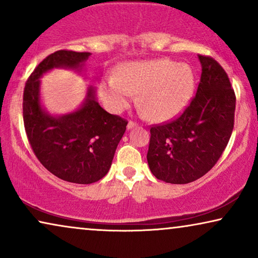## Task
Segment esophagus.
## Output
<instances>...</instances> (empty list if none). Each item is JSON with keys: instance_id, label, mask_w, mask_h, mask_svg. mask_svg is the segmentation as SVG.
<instances>
[{"instance_id": "1", "label": "esophagus", "mask_w": 258, "mask_h": 258, "mask_svg": "<svg viewBox=\"0 0 258 258\" xmlns=\"http://www.w3.org/2000/svg\"><path fill=\"white\" fill-rule=\"evenodd\" d=\"M135 126H137V123L133 122V121H129V122H128V125H126V128H128V129H133V128H135Z\"/></svg>"}]
</instances>
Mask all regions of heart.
Returning <instances> with one entry per match:
<instances>
[{
    "mask_svg": "<svg viewBox=\"0 0 258 258\" xmlns=\"http://www.w3.org/2000/svg\"><path fill=\"white\" fill-rule=\"evenodd\" d=\"M195 90V76L188 64L169 58L129 63L121 77L112 75L100 86L102 100L112 111H121L140 95L147 117L163 122L184 110Z\"/></svg>",
    "mask_w": 258,
    "mask_h": 258,
    "instance_id": "heart-1",
    "label": "heart"
}]
</instances>
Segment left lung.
<instances>
[{"mask_svg":"<svg viewBox=\"0 0 258 258\" xmlns=\"http://www.w3.org/2000/svg\"><path fill=\"white\" fill-rule=\"evenodd\" d=\"M202 74L196 95L177 118L150 128L147 160L157 179L186 184L220 160L234 129L236 96L227 73L199 55Z\"/></svg>","mask_w":258,"mask_h":258,"instance_id":"left-lung-1","label":"left lung"}]
</instances>
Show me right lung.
Instances as JSON below:
<instances>
[{
	"label": "right lung",
	"instance_id": "add662e5",
	"mask_svg": "<svg viewBox=\"0 0 258 258\" xmlns=\"http://www.w3.org/2000/svg\"><path fill=\"white\" fill-rule=\"evenodd\" d=\"M90 52L57 50L28 79L23 91V122L31 149L42 165L63 181L90 184L104 177L128 122L104 110L93 87L77 110L52 116L42 108L40 77L54 68L81 72Z\"/></svg>",
	"mask_w": 258,
	"mask_h": 258
}]
</instances>
